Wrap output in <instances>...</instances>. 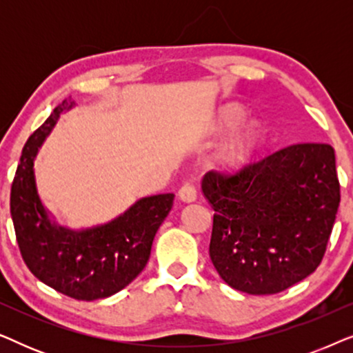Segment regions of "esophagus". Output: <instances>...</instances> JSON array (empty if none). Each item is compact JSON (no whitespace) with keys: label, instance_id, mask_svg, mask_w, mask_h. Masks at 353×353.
I'll return each instance as SVG.
<instances>
[{"label":"esophagus","instance_id":"1","mask_svg":"<svg viewBox=\"0 0 353 353\" xmlns=\"http://www.w3.org/2000/svg\"><path fill=\"white\" fill-rule=\"evenodd\" d=\"M178 197H180L183 202H194L197 199L196 188L192 185H183L180 188V191H178Z\"/></svg>","mask_w":353,"mask_h":353}]
</instances>
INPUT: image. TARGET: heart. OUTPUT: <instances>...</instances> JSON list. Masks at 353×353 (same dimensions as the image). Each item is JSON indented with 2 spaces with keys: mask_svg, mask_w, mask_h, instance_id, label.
<instances>
[{
  "mask_svg": "<svg viewBox=\"0 0 353 353\" xmlns=\"http://www.w3.org/2000/svg\"><path fill=\"white\" fill-rule=\"evenodd\" d=\"M248 115V110L241 104H225L216 110L209 125L212 137H220L231 132L243 122ZM238 127V126H237ZM239 128V127H238ZM265 132L259 120L250 119L240 125L230 134V138L221 144L219 152L215 154V165L221 172H238L252 161V157L262 146Z\"/></svg>",
  "mask_w": 353,
  "mask_h": 353,
  "instance_id": "b5f03b06",
  "label": "heart"
}]
</instances>
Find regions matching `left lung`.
<instances>
[{"label":"left lung","instance_id":"obj_1","mask_svg":"<svg viewBox=\"0 0 353 353\" xmlns=\"http://www.w3.org/2000/svg\"><path fill=\"white\" fill-rule=\"evenodd\" d=\"M336 154L299 143L233 176L205 173L214 214L210 260L238 291L276 294L315 272L339 209Z\"/></svg>","mask_w":353,"mask_h":353}]
</instances>
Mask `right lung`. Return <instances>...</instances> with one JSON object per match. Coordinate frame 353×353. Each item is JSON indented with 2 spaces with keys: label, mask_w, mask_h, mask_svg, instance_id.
Listing matches in <instances>:
<instances>
[{
  "label": "right lung",
  "mask_w": 353,
  "mask_h": 353,
  "mask_svg": "<svg viewBox=\"0 0 353 353\" xmlns=\"http://www.w3.org/2000/svg\"><path fill=\"white\" fill-rule=\"evenodd\" d=\"M74 108L62 101L27 139L11 188V216L23 262L41 283L77 301H96L122 291L143 272L175 194L141 197L115 219L86 228L57 223L43 204L33 165L61 115Z\"/></svg>",
  "instance_id": "add662e5"
}]
</instances>
